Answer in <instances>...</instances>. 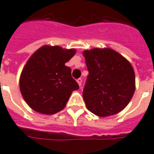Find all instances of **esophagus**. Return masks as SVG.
Wrapping results in <instances>:
<instances>
[{
  "mask_svg": "<svg viewBox=\"0 0 154 154\" xmlns=\"http://www.w3.org/2000/svg\"><path fill=\"white\" fill-rule=\"evenodd\" d=\"M77 83L79 84V87H81V85H82V79H81V78H79V79H77Z\"/></svg>",
  "mask_w": 154,
  "mask_h": 154,
  "instance_id": "obj_1",
  "label": "esophagus"
}]
</instances>
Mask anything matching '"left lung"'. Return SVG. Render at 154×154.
<instances>
[{
  "instance_id": "1",
  "label": "left lung",
  "mask_w": 154,
  "mask_h": 154,
  "mask_svg": "<svg viewBox=\"0 0 154 154\" xmlns=\"http://www.w3.org/2000/svg\"><path fill=\"white\" fill-rule=\"evenodd\" d=\"M83 55L89 71L83 90L86 108L100 117L119 113L135 91V75L131 64L109 48L85 51Z\"/></svg>"
}]
</instances>
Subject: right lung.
Returning <instances> with one entry per match:
<instances>
[{
  "label": "right lung",
  "mask_w": 154,
  "mask_h": 154,
  "mask_svg": "<svg viewBox=\"0 0 154 154\" xmlns=\"http://www.w3.org/2000/svg\"><path fill=\"white\" fill-rule=\"evenodd\" d=\"M75 49L44 45L28 60L20 78L23 99L38 113L54 114L62 110L79 85L65 65L75 55Z\"/></svg>",
  "instance_id": "obj_1"
}]
</instances>
